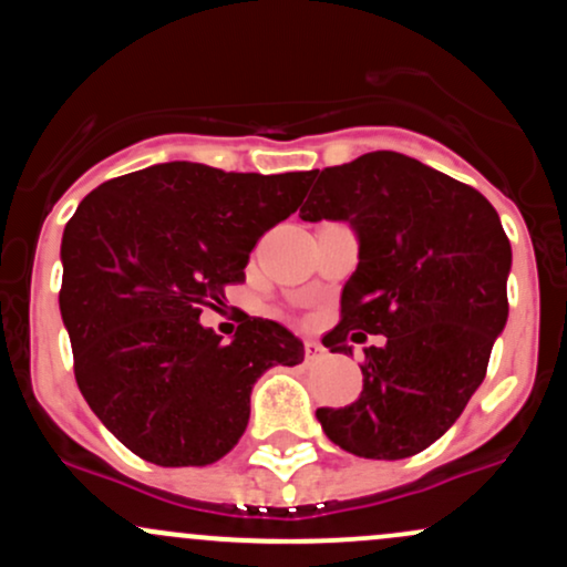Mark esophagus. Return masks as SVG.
<instances>
[{"label":"esophagus","instance_id":"obj_1","mask_svg":"<svg viewBox=\"0 0 567 567\" xmlns=\"http://www.w3.org/2000/svg\"><path fill=\"white\" fill-rule=\"evenodd\" d=\"M303 358H307V363H315V360H322L326 358V347L320 344V341H303Z\"/></svg>","mask_w":567,"mask_h":567}]
</instances>
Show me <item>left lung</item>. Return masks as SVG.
I'll use <instances>...</instances> for the list:
<instances>
[{"label":"left lung","instance_id":"1","mask_svg":"<svg viewBox=\"0 0 567 567\" xmlns=\"http://www.w3.org/2000/svg\"><path fill=\"white\" fill-rule=\"evenodd\" d=\"M312 174L303 220H350L360 239L341 320L322 344L347 354L350 339L388 336L363 350V393L317 409V420L358 457H412L484 382L508 317L512 245L482 193L409 155L377 151Z\"/></svg>","mask_w":567,"mask_h":567}]
</instances>
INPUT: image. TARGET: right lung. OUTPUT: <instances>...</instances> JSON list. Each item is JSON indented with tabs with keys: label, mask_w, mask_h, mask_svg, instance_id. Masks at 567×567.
<instances>
[{
	"label": "right lung",
	"mask_w": 567,
	"mask_h": 567,
	"mask_svg": "<svg viewBox=\"0 0 567 567\" xmlns=\"http://www.w3.org/2000/svg\"><path fill=\"white\" fill-rule=\"evenodd\" d=\"M309 177L172 161L107 179L66 223L59 303L74 379L134 455L217 463L245 433L258 377L303 360L279 322L245 317L223 344L198 315L245 279L252 247L296 213Z\"/></svg>",
	"instance_id": "add662e5"
}]
</instances>
